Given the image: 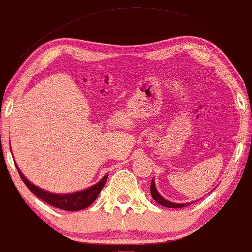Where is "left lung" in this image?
Returning a JSON list of instances; mask_svg holds the SVG:
<instances>
[{
  "label": "left lung",
  "instance_id": "1",
  "mask_svg": "<svg viewBox=\"0 0 252 252\" xmlns=\"http://www.w3.org/2000/svg\"><path fill=\"white\" fill-rule=\"evenodd\" d=\"M150 194H152L153 199H154L157 203H159L160 205H162V206L165 207H170V209H178V207H183V206H187V205H190V203H186V204H178V203H172V201H168L166 200L165 198H162L161 195H160V193L158 191L157 187H155V182H154V178L152 180V184H150Z\"/></svg>",
  "mask_w": 252,
  "mask_h": 252
}]
</instances>
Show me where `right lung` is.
Listing matches in <instances>:
<instances>
[{
    "mask_svg": "<svg viewBox=\"0 0 252 252\" xmlns=\"http://www.w3.org/2000/svg\"><path fill=\"white\" fill-rule=\"evenodd\" d=\"M15 167H17L18 172H19L20 178H22L23 182L25 183V186L29 188V190L32 191L36 196L42 199L45 203L52 205V206L54 207H58V209L65 210V211H79V210L86 209V207L90 206V205L98 198V195H99L100 190L103 189V187H104L108 178V175H105L99 182L95 183L94 186L90 187V188L84 189V190L68 194H57L51 193V191L45 190V189L38 188L37 186L31 183L30 181L23 175V172L19 170L17 164H15Z\"/></svg>",
    "mask_w": 252,
    "mask_h": 252,
    "instance_id": "right-lung-1",
    "label": "right lung"
}]
</instances>
